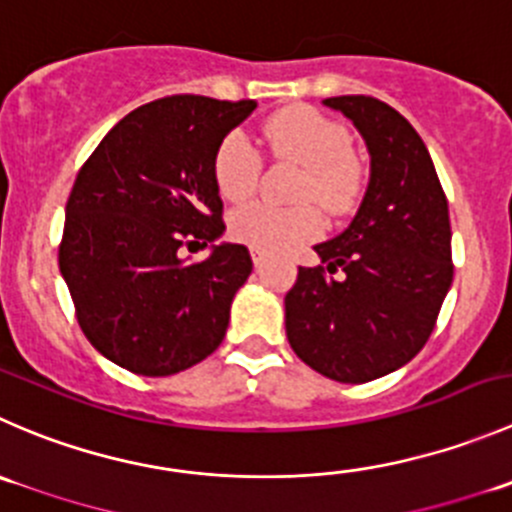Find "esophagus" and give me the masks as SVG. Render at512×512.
Wrapping results in <instances>:
<instances>
[{
    "mask_svg": "<svg viewBox=\"0 0 512 512\" xmlns=\"http://www.w3.org/2000/svg\"><path fill=\"white\" fill-rule=\"evenodd\" d=\"M252 262H255V267H262V262H265V252L252 250Z\"/></svg>",
    "mask_w": 512,
    "mask_h": 512,
    "instance_id": "1",
    "label": "esophagus"
}]
</instances>
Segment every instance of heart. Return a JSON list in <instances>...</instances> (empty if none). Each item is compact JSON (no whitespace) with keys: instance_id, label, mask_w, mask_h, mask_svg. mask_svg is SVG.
<instances>
[{"instance_id":"b5f03b06","label":"heart","mask_w":512,"mask_h":512,"mask_svg":"<svg viewBox=\"0 0 512 512\" xmlns=\"http://www.w3.org/2000/svg\"><path fill=\"white\" fill-rule=\"evenodd\" d=\"M267 147L277 157L302 167L295 200L302 205L272 207L262 202L240 207L230 215V235L260 252H280L320 235L317 202L330 215H342L357 202L362 167L350 150L345 124L315 107H290L275 114L262 127ZM262 160L242 132H230L220 142L212 162L215 187L225 200L242 202L255 192Z\"/></svg>"}]
</instances>
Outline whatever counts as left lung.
Listing matches in <instances>:
<instances>
[{"label":"left lung","instance_id":"8db88e82","mask_svg":"<svg viewBox=\"0 0 512 512\" xmlns=\"http://www.w3.org/2000/svg\"><path fill=\"white\" fill-rule=\"evenodd\" d=\"M325 104L360 130L370 182L350 227L315 245L322 265L297 270L285 330L305 365L360 385L413 360L433 332L453 282L448 200L428 147L398 109L367 94Z\"/></svg>","mask_w":512,"mask_h":512}]
</instances>
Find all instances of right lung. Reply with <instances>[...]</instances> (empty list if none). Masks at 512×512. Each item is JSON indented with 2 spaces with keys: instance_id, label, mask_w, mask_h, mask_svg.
Instances as JSON below:
<instances>
[{
  "instance_id": "obj_1",
  "label": "right lung",
  "mask_w": 512,
  "mask_h": 512,
  "mask_svg": "<svg viewBox=\"0 0 512 512\" xmlns=\"http://www.w3.org/2000/svg\"><path fill=\"white\" fill-rule=\"evenodd\" d=\"M255 107L200 94L155 99L119 119L79 170L59 272L79 327L114 365L167 377L220 347L250 252L222 242L192 262L182 250L225 230L212 162Z\"/></svg>"
}]
</instances>
